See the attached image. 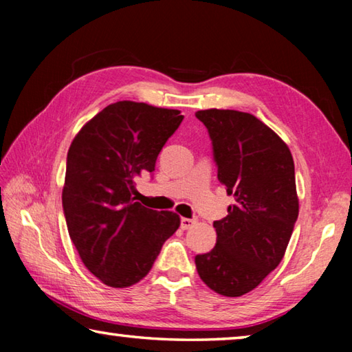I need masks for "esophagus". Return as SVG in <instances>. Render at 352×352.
<instances>
[{
  "label": "esophagus",
  "mask_w": 352,
  "mask_h": 352,
  "mask_svg": "<svg viewBox=\"0 0 352 352\" xmlns=\"http://www.w3.org/2000/svg\"><path fill=\"white\" fill-rule=\"evenodd\" d=\"M195 223V220H192V219H188V217H182V220H180V226H182V230H189L190 226H192Z\"/></svg>",
  "instance_id": "1"
}]
</instances>
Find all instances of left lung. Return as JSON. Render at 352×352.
I'll use <instances>...</instances> for the list:
<instances>
[{"mask_svg":"<svg viewBox=\"0 0 352 352\" xmlns=\"http://www.w3.org/2000/svg\"><path fill=\"white\" fill-rule=\"evenodd\" d=\"M219 182L234 197L214 222L216 247L195 256L199 276L223 296H241L275 270L298 219L295 164L285 142L250 113L200 110Z\"/></svg>","mask_w":352,"mask_h":352,"instance_id":"obj_1","label":"left lung"}]
</instances>
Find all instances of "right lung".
I'll use <instances>...</instances> for the list:
<instances>
[{"label": "right lung", "instance_id": "obj_1", "mask_svg": "<svg viewBox=\"0 0 352 352\" xmlns=\"http://www.w3.org/2000/svg\"><path fill=\"white\" fill-rule=\"evenodd\" d=\"M183 121L178 110L119 100L99 111L68 151L62 192L71 241L94 276L122 289L141 281L180 226L172 211L135 201V178L155 162Z\"/></svg>", "mask_w": 352, "mask_h": 352}]
</instances>
